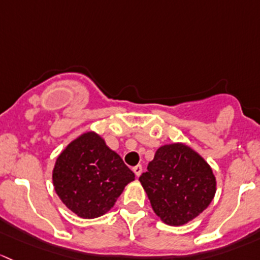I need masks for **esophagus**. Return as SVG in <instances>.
<instances>
[{
    "label": "esophagus",
    "instance_id": "obj_1",
    "mask_svg": "<svg viewBox=\"0 0 260 260\" xmlns=\"http://www.w3.org/2000/svg\"><path fill=\"white\" fill-rule=\"evenodd\" d=\"M133 171L135 173V175L139 178V176L141 175V173H143V167H141V165H136V167L133 168Z\"/></svg>",
    "mask_w": 260,
    "mask_h": 260
}]
</instances>
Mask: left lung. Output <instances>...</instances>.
Returning <instances> with one entry per match:
<instances>
[{"label": "left lung", "mask_w": 260, "mask_h": 260, "mask_svg": "<svg viewBox=\"0 0 260 260\" xmlns=\"http://www.w3.org/2000/svg\"><path fill=\"white\" fill-rule=\"evenodd\" d=\"M152 210L169 225H183L197 218L215 195V176L208 162L184 144L157 149L139 178Z\"/></svg>", "instance_id": "obj_1"}]
</instances>
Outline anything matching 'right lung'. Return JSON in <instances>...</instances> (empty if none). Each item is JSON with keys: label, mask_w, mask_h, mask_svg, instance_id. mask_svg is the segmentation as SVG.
<instances>
[{"label": "right lung", "mask_w": 260, "mask_h": 260, "mask_svg": "<svg viewBox=\"0 0 260 260\" xmlns=\"http://www.w3.org/2000/svg\"><path fill=\"white\" fill-rule=\"evenodd\" d=\"M134 179L121 157L91 131L69 144L56 160L52 173L61 202L85 219L98 218L110 210Z\"/></svg>", "instance_id": "obj_1"}]
</instances>
